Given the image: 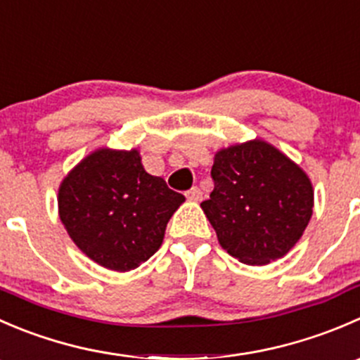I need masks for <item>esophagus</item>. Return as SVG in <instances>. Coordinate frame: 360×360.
Listing matches in <instances>:
<instances>
[{
  "instance_id": "1",
  "label": "esophagus",
  "mask_w": 360,
  "mask_h": 360,
  "mask_svg": "<svg viewBox=\"0 0 360 360\" xmlns=\"http://www.w3.org/2000/svg\"><path fill=\"white\" fill-rule=\"evenodd\" d=\"M185 195H187V199H191V201H199V199H201V195H202V192H201V188L192 187V188H188L187 192H185Z\"/></svg>"
}]
</instances>
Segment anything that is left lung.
I'll return each instance as SVG.
<instances>
[{"instance_id":"left-lung-1","label":"left lung","mask_w":360,"mask_h":360,"mask_svg":"<svg viewBox=\"0 0 360 360\" xmlns=\"http://www.w3.org/2000/svg\"><path fill=\"white\" fill-rule=\"evenodd\" d=\"M212 179L215 187L201 208L224 250L245 264L283 257L311 219V181L266 141L217 152Z\"/></svg>"}]
</instances>
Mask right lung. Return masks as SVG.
<instances>
[{
	"mask_svg": "<svg viewBox=\"0 0 360 360\" xmlns=\"http://www.w3.org/2000/svg\"><path fill=\"white\" fill-rule=\"evenodd\" d=\"M184 201L161 176L145 172L138 150L101 148L63 180L59 217L89 259L113 271H129L159 250Z\"/></svg>",
	"mask_w": 360,
	"mask_h": 360,
	"instance_id": "1",
	"label": "right lung"
}]
</instances>
